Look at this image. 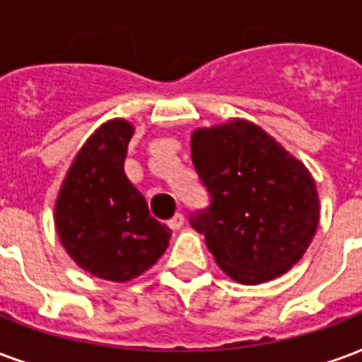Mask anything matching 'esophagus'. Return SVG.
<instances>
[{
    "label": "esophagus",
    "mask_w": 362,
    "mask_h": 362,
    "mask_svg": "<svg viewBox=\"0 0 362 362\" xmlns=\"http://www.w3.org/2000/svg\"><path fill=\"white\" fill-rule=\"evenodd\" d=\"M168 226H170V228L173 230H178V228H182V224H184V215H182V213H176V215L173 216V218H170V221L167 222Z\"/></svg>",
    "instance_id": "esophagus-1"
}]
</instances>
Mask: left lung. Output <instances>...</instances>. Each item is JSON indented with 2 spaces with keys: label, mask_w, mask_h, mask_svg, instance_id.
Instances as JSON below:
<instances>
[{
  "label": "left lung",
  "mask_w": 362,
  "mask_h": 362,
  "mask_svg": "<svg viewBox=\"0 0 362 362\" xmlns=\"http://www.w3.org/2000/svg\"><path fill=\"white\" fill-rule=\"evenodd\" d=\"M192 163L209 205L189 224L230 278L269 282L303 257L318 224L317 186L269 134L245 120L197 130Z\"/></svg>",
  "instance_id": "1"
}]
</instances>
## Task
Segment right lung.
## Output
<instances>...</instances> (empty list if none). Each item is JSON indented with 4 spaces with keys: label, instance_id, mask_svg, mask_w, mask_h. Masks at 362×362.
<instances>
[{
    "label": "right lung",
    "instance_id": "obj_1",
    "mask_svg": "<svg viewBox=\"0 0 362 362\" xmlns=\"http://www.w3.org/2000/svg\"><path fill=\"white\" fill-rule=\"evenodd\" d=\"M134 128L109 120L80 149L55 207V226L66 253L80 269L113 282H127L153 267L170 240L144 195L124 174Z\"/></svg>",
    "mask_w": 362,
    "mask_h": 362
}]
</instances>
